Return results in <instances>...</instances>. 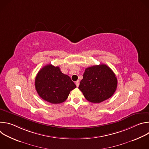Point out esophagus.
Returning a JSON list of instances; mask_svg holds the SVG:
<instances>
[{
	"label": "esophagus",
	"mask_w": 149,
	"mask_h": 149,
	"mask_svg": "<svg viewBox=\"0 0 149 149\" xmlns=\"http://www.w3.org/2000/svg\"><path fill=\"white\" fill-rule=\"evenodd\" d=\"M79 81H75V85H76V86H77V87H78V86H79Z\"/></svg>",
	"instance_id": "obj_1"
}]
</instances>
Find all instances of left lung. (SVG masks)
Masks as SVG:
<instances>
[{
	"instance_id": "1",
	"label": "left lung",
	"mask_w": 149,
	"mask_h": 149,
	"mask_svg": "<svg viewBox=\"0 0 149 149\" xmlns=\"http://www.w3.org/2000/svg\"><path fill=\"white\" fill-rule=\"evenodd\" d=\"M117 87V79L111 69L105 64L85 70L78 88L88 101L100 103L110 98Z\"/></svg>"
}]
</instances>
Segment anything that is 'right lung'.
Wrapping results in <instances>:
<instances>
[{"instance_id": "add662e5", "label": "right lung", "mask_w": 149, "mask_h": 149, "mask_svg": "<svg viewBox=\"0 0 149 149\" xmlns=\"http://www.w3.org/2000/svg\"><path fill=\"white\" fill-rule=\"evenodd\" d=\"M35 86L40 97L52 104L64 102L70 91L76 88L68 75L62 73L59 67L51 64L40 70L35 80Z\"/></svg>"}]
</instances>
